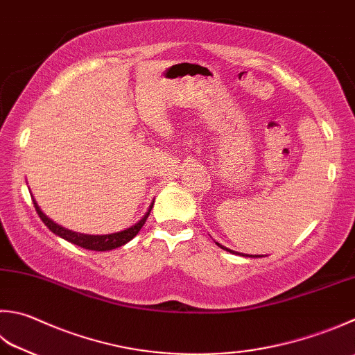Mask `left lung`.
<instances>
[{
  "label": "left lung",
  "instance_id": "8db88e82",
  "mask_svg": "<svg viewBox=\"0 0 355 355\" xmlns=\"http://www.w3.org/2000/svg\"><path fill=\"white\" fill-rule=\"evenodd\" d=\"M216 244H218V243H216ZM218 245L220 247V249H224V250H227V252H232L230 249H225V247H224V245H220V244H218ZM244 257H252V255H244ZM255 257H258V255H255ZM258 258H259V257H258Z\"/></svg>",
  "mask_w": 355,
  "mask_h": 355
}]
</instances>
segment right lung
<instances>
[{"instance_id": "right-lung-1", "label": "right lung", "mask_w": 355, "mask_h": 355, "mask_svg": "<svg viewBox=\"0 0 355 355\" xmlns=\"http://www.w3.org/2000/svg\"><path fill=\"white\" fill-rule=\"evenodd\" d=\"M33 207H35V210L38 213L40 219L43 220L44 225L48 227L51 232L55 233V235L62 236L63 239L69 241V243L76 244L78 247H82V249H88V250H96V252H105V250H112V249H117V247H122L123 244L128 243L132 238H135L139 230L142 229L146 218L150 216V211L153 207H150V210L146 215L139 220L136 225L130 227V229L122 230V232H117V233H111V235H83V233H77V232H72L64 229V227L58 225L51 220L48 216L44 215V213L40 210L38 204L35 202V199H33Z\"/></svg>"}]
</instances>
